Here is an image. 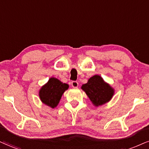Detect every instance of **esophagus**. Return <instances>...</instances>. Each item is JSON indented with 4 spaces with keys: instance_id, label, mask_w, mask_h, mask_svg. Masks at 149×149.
Instances as JSON below:
<instances>
[{
    "instance_id": "34e87169",
    "label": "esophagus",
    "mask_w": 149,
    "mask_h": 149,
    "mask_svg": "<svg viewBox=\"0 0 149 149\" xmlns=\"http://www.w3.org/2000/svg\"><path fill=\"white\" fill-rule=\"evenodd\" d=\"M79 86V84L77 81H72V86L73 88H77Z\"/></svg>"
}]
</instances>
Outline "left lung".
I'll return each mask as SVG.
<instances>
[{
	"label": "left lung",
	"mask_w": 149,
	"mask_h": 149,
	"mask_svg": "<svg viewBox=\"0 0 149 149\" xmlns=\"http://www.w3.org/2000/svg\"><path fill=\"white\" fill-rule=\"evenodd\" d=\"M90 100L95 106H102L109 102L113 97L115 91L106 83L100 75H94L81 86Z\"/></svg>",
	"instance_id": "obj_1"
}]
</instances>
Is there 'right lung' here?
<instances>
[{
  "instance_id": "1",
  "label": "right lung",
  "mask_w": 149,
  "mask_h": 149,
  "mask_svg": "<svg viewBox=\"0 0 149 149\" xmlns=\"http://www.w3.org/2000/svg\"><path fill=\"white\" fill-rule=\"evenodd\" d=\"M68 88V84H63L56 78L51 77L40 89V100L44 104L54 108L57 106L63 93Z\"/></svg>"
}]
</instances>
